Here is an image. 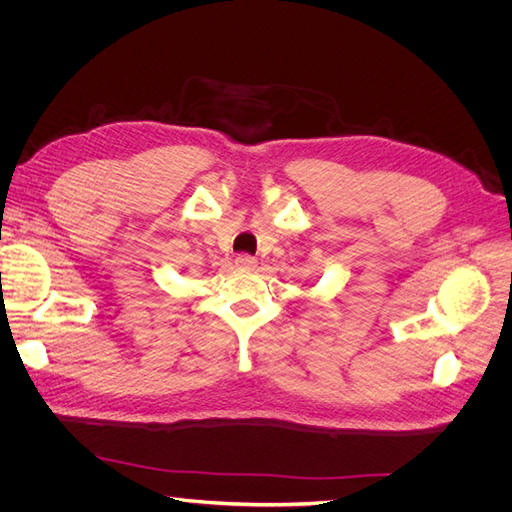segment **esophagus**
Returning a JSON list of instances; mask_svg holds the SVG:
<instances>
[{"mask_svg":"<svg viewBox=\"0 0 512 512\" xmlns=\"http://www.w3.org/2000/svg\"><path fill=\"white\" fill-rule=\"evenodd\" d=\"M235 262H237V267H241V269H254L258 265V260L250 254H239Z\"/></svg>","mask_w":512,"mask_h":512,"instance_id":"esophagus-1","label":"esophagus"}]
</instances>
